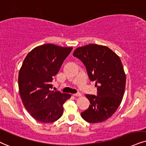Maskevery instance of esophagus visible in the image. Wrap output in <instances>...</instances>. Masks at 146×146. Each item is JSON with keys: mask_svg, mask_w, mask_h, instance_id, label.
<instances>
[{"mask_svg": "<svg viewBox=\"0 0 146 146\" xmlns=\"http://www.w3.org/2000/svg\"><path fill=\"white\" fill-rule=\"evenodd\" d=\"M74 96H76V97H80L82 96V94L80 93H75V94H73Z\"/></svg>", "mask_w": 146, "mask_h": 146, "instance_id": "esophagus-1", "label": "esophagus"}]
</instances>
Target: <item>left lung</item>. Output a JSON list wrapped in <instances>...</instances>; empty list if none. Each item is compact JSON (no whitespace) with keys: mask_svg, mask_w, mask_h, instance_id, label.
<instances>
[{"mask_svg":"<svg viewBox=\"0 0 146 146\" xmlns=\"http://www.w3.org/2000/svg\"><path fill=\"white\" fill-rule=\"evenodd\" d=\"M74 57L85 66L91 81H95L97 95H86L89 107L81 113L90 123L105 121L112 116L123 98L126 76L120 57L106 46L96 44L76 48Z\"/></svg>","mask_w":146,"mask_h":146,"instance_id":"obj_1","label":"left lung"}]
</instances>
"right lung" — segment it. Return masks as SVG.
Masks as SVG:
<instances>
[{
    "label": "right lung",
    "mask_w": 146,
    "mask_h": 146,
    "mask_svg": "<svg viewBox=\"0 0 146 146\" xmlns=\"http://www.w3.org/2000/svg\"><path fill=\"white\" fill-rule=\"evenodd\" d=\"M72 50L43 44L32 49L23 60L18 76L19 94L27 111L37 121L51 123L62 116L63 105L71 95L51 91V82Z\"/></svg>",
    "instance_id": "obj_1"
}]
</instances>
